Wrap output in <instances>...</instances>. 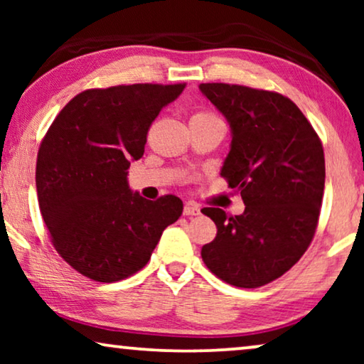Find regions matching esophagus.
<instances>
[{"instance_id":"obj_1","label":"esophagus","mask_w":364,"mask_h":364,"mask_svg":"<svg viewBox=\"0 0 364 364\" xmlns=\"http://www.w3.org/2000/svg\"><path fill=\"white\" fill-rule=\"evenodd\" d=\"M198 213H200V207H198L197 203L187 202L186 205H183V215H198Z\"/></svg>"}]
</instances>
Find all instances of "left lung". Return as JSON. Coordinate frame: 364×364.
Instances as JSON below:
<instances>
[{
    "instance_id": "8db88e82",
    "label": "left lung",
    "mask_w": 364,
    "mask_h": 364,
    "mask_svg": "<svg viewBox=\"0 0 364 364\" xmlns=\"http://www.w3.org/2000/svg\"><path fill=\"white\" fill-rule=\"evenodd\" d=\"M198 89L230 124L220 176L245 203L235 217L203 208L217 237L202 247V260L233 287H263L290 270L315 235L325 191L323 146L296 104L282 94L223 82Z\"/></svg>"
}]
</instances>
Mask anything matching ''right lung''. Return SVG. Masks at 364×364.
<instances>
[{
	"label": "right lung",
	"instance_id": "obj_1",
	"mask_svg": "<svg viewBox=\"0 0 364 364\" xmlns=\"http://www.w3.org/2000/svg\"><path fill=\"white\" fill-rule=\"evenodd\" d=\"M186 84L89 89L69 101L36 162L39 210L59 255L91 280L112 283L146 267L162 232L182 215L176 196L147 200L129 187L147 131Z\"/></svg>",
	"mask_w": 364,
	"mask_h": 364
}]
</instances>
